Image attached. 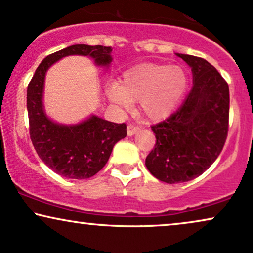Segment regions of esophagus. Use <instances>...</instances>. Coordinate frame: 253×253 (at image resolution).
Listing matches in <instances>:
<instances>
[{"instance_id":"obj_1","label":"esophagus","mask_w":253,"mask_h":253,"mask_svg":"<svg viewBox=\"0 0 253 253\" xmlns=\"http://www.w3.org/2000/svg\"><path fill=\"white\" fill-rule=\"evenodd\" d=\"M127 135L129 136H132V135H135L136 132H138L139 130H141V126H136V124H129V126H127Z\"/></svg>"}]
</instances>
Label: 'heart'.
<instances>
[{
    "label": "heart",
    "instance_id": "1",
    "mask_svg": "<svg viewBox=\"0 0 253 253\" xmlns=\"http://www.w3.org/2000/svg\"><path fill=\"white\" fill-rule=\"evenodd\" d=\"M188 86V74L179 65L142 64L126 71L120 83L107 90L112 103L123 108L139 101L143 114L160 120L170 114L183 97Z\"/></svg>",
    "mask_w": 253,
    "mask_h": 253
}]
</instances>
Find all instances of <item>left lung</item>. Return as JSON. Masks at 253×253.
<instances>
[{
  "mask_svg": "<svg viewBox=\"0 0 253 253\" xmlns=\"http://www.w3.org/2000/svg\"><path fill=\"white\" fill-rule=\"evenodd\" d=\"M192 70L193 86L178 110L151 126L156 144L146 156L152 176L168 184L201 176L217 160L229 131V85L207 60L177 54Z\"/></svg>",
  "mask_w": 253,
  "mask_h": 253,
  "instance_id": "left-lung-1",
  "label": "left lung"
}]
</instances>
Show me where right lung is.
<instances>
[{
	"instance_id": "obj_1",
	"label": "right lung",
	"mask_w": 253,
	"mask_h": 253,
	"mask_svg": "<svg viewBox=\"0 0 253 253\" xmlns=\"http://www.w3.org/2000/svg\"><path fill=\"white\" fill-rule=\"evenodd\" d=\"M111 46L75 44L46 56L27 89L29 133L39 157L54 172L65 178L85 179L107 164L114 145L126 136V123L117 124L92 115L74 126L55 123L43 108L45 73L55 62L70 55L89 56L95 63L109 67Z\"/></svg>"
}]
</instances>
